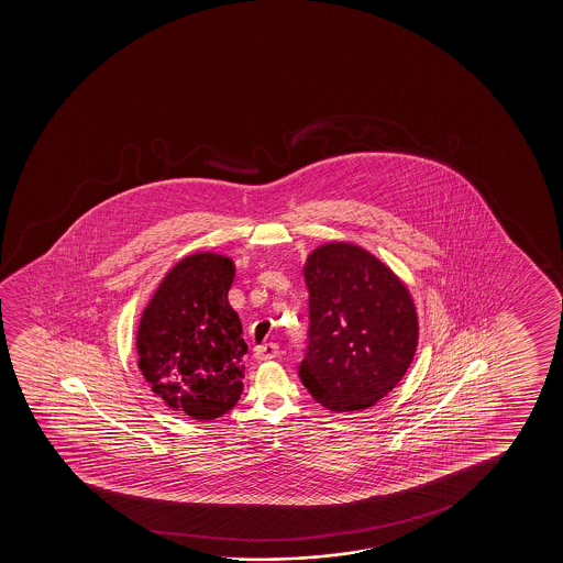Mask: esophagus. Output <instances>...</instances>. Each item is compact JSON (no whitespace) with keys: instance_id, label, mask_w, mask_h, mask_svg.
I'll return each instance as SVG.
<instances>
[{"instance_id":"1","label":"esophagus","mask_w":563,"mask_h":563,"mask_svg":"<svg viewBox=\"0 0 563 563\" xmlns=\"http://www.w3.org/2000/svg\"><path fill=\"white\" fill-rule=\"evenodd\" d=\"M278 355V344H263V346L255 347V357L260 360V362H267V360H273V357H277Z\"/></svg>"}]
</instances>
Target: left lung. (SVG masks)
<instances>
[{
  "label": "left lung",
  "mask_w": 563,
  "mask_h": 563,
  "mask_svg": "<svg viewBox=\"0 0 563 563\" xmlns=\"http://www.w3.org/2000/svg\"><path fill=\"white\" fill-rule=\"evenodd\" d=\"M309 344L300 378L331 411H360L383 400L413 362L416 303L390 267L367 250L329 242L303 265Z\"/></svg>",
  "instance_id": "8db88e82"
}]
</instances>
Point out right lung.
Here are the masks:
<instances>
[{"mask_svg":"<svg viewBox=\"0 0 563 563\" xmlns=\"http://www.w3.org/2000/svg\"><path fill=\"white\" fill-rule=\"evenodd\" d=\"M234 263L201 252L180 260L147 303L139 332V367L169 408L200 421L231 411L244 378L240 317L229 303Z\"/></svg>","mask_w":563,"mask_h":563,"instance_id":"obj_1","label":"right lung"}]
</instances>
